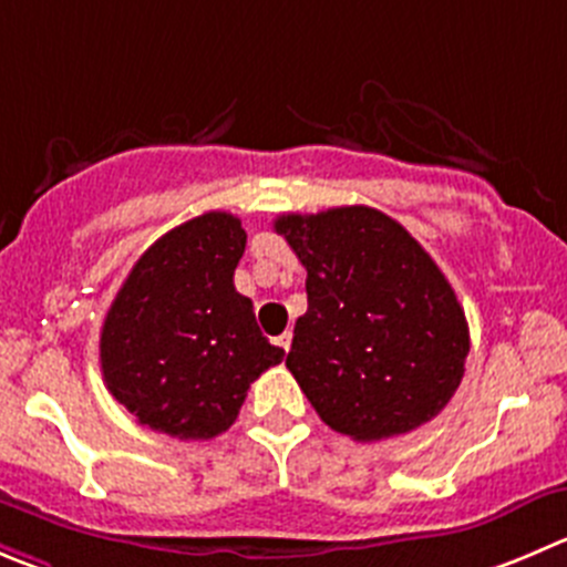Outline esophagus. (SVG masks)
<instances>
[{"mask_svg":"<svg viewBox=\"0 0 567 567\" xmlns=\"http://www.w3.org/2000/svg\"><path fill=\"white\" fill-rule=\"evenodd\" d=\"M275 344H278V348H284V350H289V348H292V333H280V337L278 339H275Z\"/></svg>","mask_w":567,"mask_h":567,"instance_id":"obj_1","label":"esophagus"}]
</instances>
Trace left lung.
I'll list each match as a JSON object with an SVG mask.
<instances>
[{
    "label": "left lung",
    "mask_w": 567,
    "mask_h": 567,
    "mask_svg": "<svg viewBox=\"0 0 567 567\" xmlns=\"http://www.w3.org/2000/svg\"><path fill=\"white\" fill-rule=\"evenodd\" d=\"M275 230L306 267L287 368L322 423L373 442L436 417L465 375L471 331L434 258L368 206L284 214Z\"/></svg>",
    "instance_id": "1"
}]
</instances>
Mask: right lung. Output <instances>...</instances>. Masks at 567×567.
<instances>
[{"instance_id":"right-lung-1","label":"right lung","mask_w":567,"mask_h":567,"mask_svg":"<svg viewBox=\"0 0 567 567\" xmlns=\"http://www.w3.org/2000/svg\"><path fill=\"white\" fill-rule=\"evenodd\" d=\"M245 245L234 214H199L147 247L113 298L102 379L147 429L212 440L234 425L252 381L284 361L234 287Z\"/></svg>"}]
</instances>
